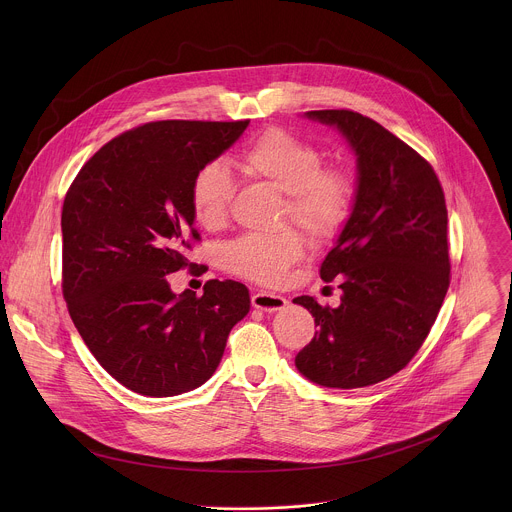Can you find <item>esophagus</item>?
Returning a JSON list of instances; mask_svg holds the SVG:
<instances>
[{
    "instance_id": "obj_1",
    "label": "esophagus",
    "mask_w": 512,
    "mask_h": 512,
    "mask_svg": "<svg viewBox=\"0 0 512 512\" xmlns=\"http://www.w3.org/2000/svg\"><path fill=\"white\" fill-rule=\"evenodd\" d=\"M252 305L260 311L274 313V311H282L288 305V299L284 295H276V293L258 292L252 295Z\"/></svg>"
}]
</instances>
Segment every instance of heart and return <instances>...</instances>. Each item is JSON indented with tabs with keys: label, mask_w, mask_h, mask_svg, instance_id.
Returning <instances> with one entry per match:
<instances>
[{
	"label": "heart",
	"mask_w": 512,
	"mask_h": 512,
	"mask_svg": "<svg viewBox=\"0 0 512 512\" xmlns=\"http://www.w3.org/2000/svg\"><path fill=\"white\" fill-rule=\"evenodd\" d=\"M319 147L272 128L238 155V167L288 195L284 219L301 226L313 240L333 238L351 217L357 187L337 167H323ZM234 183L220 161H209L193 175L189 201L195 220L207 230H220L230 213ZM303 256V240L293 230L276 234H244L224 246L228 272L262 284L280 286Z\"/></svg>",
	"instance_id": "heart-1"
}]
</instances>
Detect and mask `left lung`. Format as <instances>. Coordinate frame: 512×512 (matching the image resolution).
Listing matches in <instances>:
<instances>
[{"label":"left lung","mask_w":512,"mask_h":512,"mask_svg":"<svg viewBox=\"0 0 512 512\" xmlns=\"http://www.w3.org/2000/svg\"><path fill=\"white\" fill-rule=\"evenodd\" d=\"M305 118L337 128L357 155L351 217L321 264L341 288L323 307L299 295L315 317V337L297 370L327 388H363L412 361L449 288L447 209L432 165L378 122L351 110H313Z\"/></svg>","instance_id":"obj_1"}]
</instances>
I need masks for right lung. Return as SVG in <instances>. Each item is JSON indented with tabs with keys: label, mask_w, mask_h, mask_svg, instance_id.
<instances>
[{
	"label": "right lung",
	"mask_w": 512,
	"mask_h": 512,
	"mask_svg": "<svg viewBox=\"0 0 512 512\" xmlns=\"http://www.w3.org/2000/svg\"><path fill=\"white\" fill-rule=\"evenodd\" d=\"M240 122H151L100 147L65 197L63 293L82 341L126 388L177 396L217 370L230 329L250 311L240 282L173 293L167 274L199 240L193 175L248 128ZM203 268V266H201Z\"/></svg>",
	"instance_id": "1"
}]
</instances>
